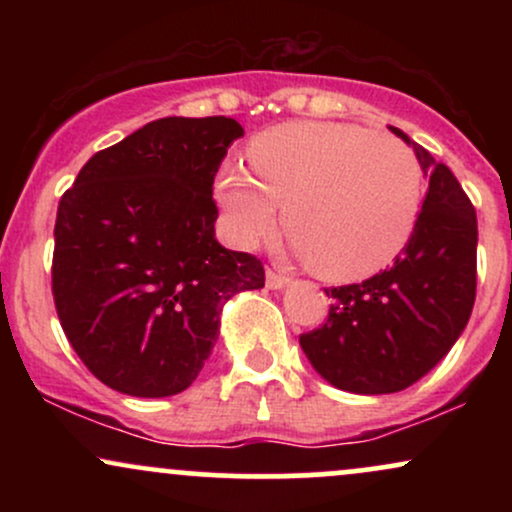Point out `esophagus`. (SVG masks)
I'll use <instances>...</instances> for the list:
<instances>
[{
	"label": "esophagus",
	"instance_id": "obj_1",
	"mask_svg": "<svg viewBox=\"0 0 512 512\" xmlns=\"http://www.w3.org/2000/svg\"><path fill=\"white\" fill-rule=\"evenodd\" d=\"M289 284H291L289 276L276 274L274 269H267V289H272V291H281V289H286V286H289Z\"/></svg>",
	"mask_w": 512,
	"mask_h": 512
}]
</instances>
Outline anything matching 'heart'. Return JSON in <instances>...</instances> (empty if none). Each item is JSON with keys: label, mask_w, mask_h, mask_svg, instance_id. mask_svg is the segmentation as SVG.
<instances>
[{"label": "heart", "mask_w": 512, "mask_h": 512, "mask_svg": "<svg viewBox=\"0 0 512 512\" xmlns=\"http://www.w3.org/2000/svg\"><path fill=\"white\" fill-rule=\"evenodd\" d=\"M252 173L223 166L216 199L240 245L272 236L286 207L293 252L332 281L380 272L407 248L421 170L397 137L346 122H293L250 144Z\"/></svg>", "instance_id": "1"}]
</instances>
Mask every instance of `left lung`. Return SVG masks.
I'll return each instance as SVG.
<instances>
[{
	"label": "left lung",
	"mask_w": 512,
	"mask_h": 512,
	"mask_svg": "<svg viewBox=\"0 0 512 512\" xmlns=\"http://www.w3.org/2000/svg\"><path fill=\"white\" fill-rule=\"evenodd\" d=\"M428 192L416 228L385 272L327 291L325 327L301 334L320 378L354 395H390L414 385L448 356L477 293V214L448 166L402 129Z\"/></svg>",
	"instance_id": "1"
}]
</instances>
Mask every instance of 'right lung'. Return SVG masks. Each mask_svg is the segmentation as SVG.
Wrapping results in <instances>:
<instances>
[{
	"label": "right lung",
	"instance_id": "add662e5",
	"mask_svg": "<svg viewBox=\"0 0 512 512\" xmlns=\"http://www.w3.org/2000/svg\"><path fill=\"white\" fill-rule=\"evenodd\" d=\"M233 117H163L98 151L64 192L52 293L72 349L122 395L187 390L233 296L264 286V267L216 240L211 185Z\"/></svg>",
	"mask_w": 512,
	"mask_h": 512
}]
</instances>
